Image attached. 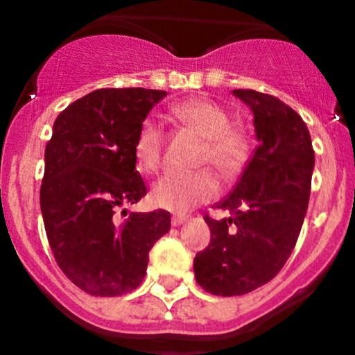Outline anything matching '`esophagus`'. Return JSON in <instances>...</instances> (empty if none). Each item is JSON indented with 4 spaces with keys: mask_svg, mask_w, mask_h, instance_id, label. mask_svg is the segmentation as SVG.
<instances>
[{
    "mask_svg": "<svg viewBox=\"0 0 355 355\" xmlns=\"http://www.w3.org/2000/svg\"><path fill=\"white\" fill-rule=\"evenodd\" d=\"M185 221H187V216H184V214H175V216L171 218V225H173V227H180Z\"/></svg>",
    "mask_w": 355,
    "mask_h": 355,
    "instance_id": "esophagus-1",
    "label": "esophagus"
}]
</instances>
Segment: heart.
Masks as SVG:
<instances>
[{"label":"heart","mask_w":355,"mask_h":355,"mask_svg":"<svg viewBox=\"0 0 355 355\" xmlns=\"http://www.w3.org/2000/svg\"><path fill=\"white\" fill-rule=\"evenodd\" d=\"M175 114L206 139L199 164H213L223 177L230 178L244 166L249 142L242 132L232 128L228 111L216 101L194 98L175 108ZM164 134L155 118H146L135 137V157L144 171H156L161 164ZM220 191L218 177L209 170L194 173H166L153 187V202L161 209L185 213L200 202L213 199Z\"/></svg>","instance_id":"heart-1"}]
</instances>
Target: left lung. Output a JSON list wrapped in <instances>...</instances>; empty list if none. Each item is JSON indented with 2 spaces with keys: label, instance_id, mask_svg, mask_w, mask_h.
Instances as JSON below:
<instances>
[{
  "label": "left lung",
  "instance_id": "8db88e82",
  "mask_svg": "<svg viewBox=\"0 0 355 355\" xmlns=\"http://www.w3.org/2000/svg\"><path fill=\"white\" fill-rule=\"evenodd\" d=\"M254 114L259 146L232 194L206 216L209 245L194 257L198 284L213 295H244L273 280L287 263L306 218L314 168L309 130L278 98L235 89Z\"/></svg>",
  "mask_w": 355,
  "mask_h": 355
}]
</instances>
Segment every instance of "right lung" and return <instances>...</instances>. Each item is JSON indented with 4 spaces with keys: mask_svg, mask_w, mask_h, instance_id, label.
I'll use <instances>...</instances> for the list:
<instances>
[{
    "mask_svg": "<svg viewBox=\"0 0 355 355\" xmlns=\"http://www.w3.org/2000/svg\"><path fill=\"white\" fill-rule=\"evenodd\" d=\"M164 96L142 87L98 89L71 103L53 125L44 151L42 220L58 266L91 295L137 288L149 250L171 227L164 209L116 220L123 204L146 196L135 170V137Z\"/></svg>",
    "mask_w": 355,
    "mask_h": 355,
    "instance_id": "obj_1",
    "label": "right lung"
}]
</instances>
